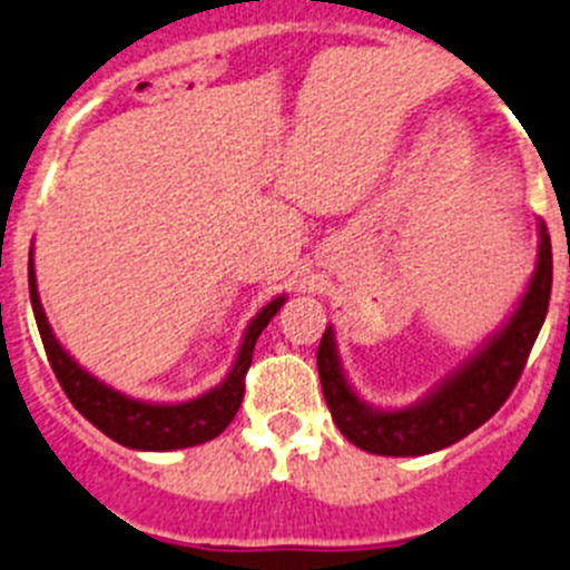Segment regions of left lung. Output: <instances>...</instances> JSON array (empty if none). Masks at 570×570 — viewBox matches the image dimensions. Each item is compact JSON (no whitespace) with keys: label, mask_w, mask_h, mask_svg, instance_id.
Segmentation results:
<instances>
[{"label":"left lung","mask_w":570,"mask_h":570,"mask_svg":"<svg viewBox=\"0 0 570 570\" xmlns=\"http://www.w3.org/2000/svg\"><path fill=\"white\" fill-rule=\"evenodd\" d=\"M549 297L551 239L546 225H540L538 267L512 317L429 395L403 409H379L353 392L342 373L334 328L328 325L317 347V370L336 429L356 449L379 456H423L460 443L488 423L515 390L543 328Z\"/></svg>","instance_id":"1"}]
</instances>
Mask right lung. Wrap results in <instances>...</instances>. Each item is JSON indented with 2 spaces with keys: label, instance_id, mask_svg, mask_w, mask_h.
<instances>
[{
  "label": "right lung",
  "instance_id": "add662e5",
  "mask_svg": "<svg viewBox=\"0 0 570 570\" xmlns=\"http://www.w3.org/2000/svg\"><path fill=\"white\" fill-rule=\"evenodd\" d=\"M30 303L32 314H36L38 334H41L43 351H47L49 364H52L55 375H58L60 386H63L66 397L75 403L77 412L94 423L102 434L116 440L119 445L136 451H178L191 449L214 440L228 429L234 414L239 412L242 397H245V373L253 362V347H256L258 334L267 328L269 320L275 317L281 306H284L286 295L269 301L256 317L247 325L245 336H242L239 353L225 375L223 384L214 390L203 392V395L191 397L184 403H150L138 401V397L125 395V392L114 390L105 381L94 379L88 370H82L75 358L66 353V347L55 340L52 328L43 314L41 297H38L36 286V267H32V253H30Z\"/></svg>",
  "mask_w": 570,
  "mask_h": 570
}]
</instances>
